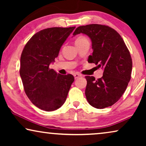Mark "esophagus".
<instances>
[{
  "label": "esophagus",
  "instance_id": "34e87169",
  "mask_svg": "<svg viewBox=\"0 0 146 146\" xmlns=\"http://www.w3.org/2000/svg\"><path fill=\"white\" fill-rule=\"evenodd\" d=\"M80 76H81V74H80L76 73V74H74V78L75 79L78 78L80 77Z\"/></svg>",
  "mask_w": 146,
  "mask_h": 146
}]
</instances>
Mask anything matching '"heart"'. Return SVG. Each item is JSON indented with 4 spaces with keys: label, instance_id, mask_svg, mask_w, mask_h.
Wrapping results in <instances>:
<instances>
[{
    "label": "heart",
    "instance_id": "b5f03b06",
    "mask_svg": "<svg viewBox=\"0 0 146 146\" xmlns=\"http://www.w3.org/2000/svg\"><path fill=\"white\" fill-rule=\"evenodd\" d=\"M84 39H87L86 38L84 37V36H79L78 38L76 39V41H79V40H84Z\"/></svg>",
    "mask_w": 146,
    "mask_h": 146
}]
</instances>
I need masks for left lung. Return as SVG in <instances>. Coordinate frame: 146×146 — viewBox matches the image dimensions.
<instances>
[{"label":"left lung","mask_w":146,"mask_h":146,"mask_svg":"<svg viewBox=\"0 0 146 146\" xmlns=\"http://www.w3.org/2000/svg\"><path fill=\"white\" fill-rule=\"evenodd\" d=\"M80 33L88 36L92 41L93 52L88 62L104 69L100 78L85 77L86 97L96 108L111 106L121 97L131 79L130 53L119 33L108 26L98 24L81 26L75 30L73 35Z\"/></svg>","instance_id":"1"}]
</instances>
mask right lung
I'll list each match as a JSON object with an SVG mask.
<instances>
[{"instance_id": "1", "label": "right lung", "mask_w": 146, "mask_h": 146, "mask_svg": "<svg viewBox=\"0 0 146 146\" xmlns=\"http://www.w3.org/2000/svg\"><path fill=\"white\" fill-rule=\"evenodd\" d=\"M75 27H52L38 32L26 44L21 56L20 75L31 102L44 111L60 108L66 100L74 78L49 68Z\"/></svg>"}]
</instances>
